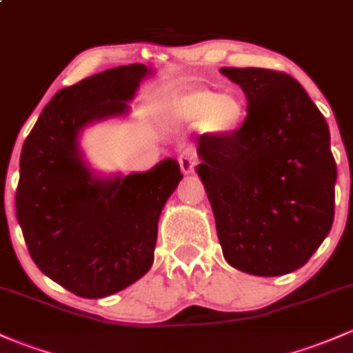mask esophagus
Instances as JSON below:
<instances>
[{
  "instance_id": "obj_1",
  "label": "esophagus",
  "mask_w": 353,
  "mask_h": 353,
  "mask_svg": "<svg viewBox=\"0 0 353 353\" xmlns=\"http://www.w3.org/2000/svg\"><path fill=\"white\" fill-rule=\"evenodd\" d=\"M178 163H180L181 172L185 175H190V173H193V170H195V166L199 165V158H196V154L192 150H185L180 154V158H178Z\"/></svg>"
}]
</instances>
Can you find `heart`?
Wrapping results in <instances>:
<instances>
[{
  "mask_svg": "<svg viewBox=\"0 0 353 353\" xmlns=\"http://www.w3.org/2000/svg\"><path fill=\"white\" fill-rule=\"evenodd\" d=\"M248 108L234 92L217 94L202 87H180L165 102V117L170 124H196L200 131L212 136H227L244 123Z\"/></svg>",
  "mask_w": 353,
  "mask_h": 353,
  "instance_id": "1",
  "label": "heart"
}]
</instances>
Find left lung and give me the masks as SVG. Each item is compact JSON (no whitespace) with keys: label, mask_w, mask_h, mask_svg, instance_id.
Returning <instances> with one entry per match:
<instances>
[{"label":"left lung","mask_w":353,"mask_h":353,"mask_svg":"<svg viewBox=\"0 0 353 353\" xmlns=\"http://www.w3.org/2000/svg\"><path fill=\"white\" fill-rule=\"evenodd\" d=\"M221 72L248 99V117L237 131L196 141V172L223 257L248 274H288L308 263L332 229L336 165L328 124L284 72Z\"/></svg>","instance_id":"1"}]
</instances>
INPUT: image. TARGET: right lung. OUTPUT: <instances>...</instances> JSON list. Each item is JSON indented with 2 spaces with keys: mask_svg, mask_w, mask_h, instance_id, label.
<instances>
[{
  "mask_svg": "<svg viewBox=\"0 0 353 353\" xmlns=\"http://www.w3.org/2000/svg\"><path fill=\"white\" fill-rule=\"evenodd\" d=\"M150 74L131 63L59 90L21 148L14 205L28 252L77 296H109L150 271L160 214L183 178L173 158L145 173L97 176L79 148L85 126L128 114Z\"/></svg>",
  "mask_w": 353,
  "mask_h": 353,
  "instance_id": "add662e5",
  "label": "right lung"
}]
</instances>
